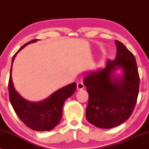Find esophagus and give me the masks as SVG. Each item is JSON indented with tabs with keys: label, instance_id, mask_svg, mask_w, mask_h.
Listing matches in <instances>:
<instances>
[{
	"label": "esophagus",
	"instance_id": "obj_1",
	"mask_svg": "<svg viewBox=\"0 0 149 149\" xmlns=\"http://www.w3.org/2000/svg\"><path fill=\"white\" fill-rule=\"evenodd\" d=\"M84 88V84L82 82H79L77 83V88H78V90H82Z\"/></svg>",
	"mask_w": 149,
	"mask_h": 149
}]
</instances>
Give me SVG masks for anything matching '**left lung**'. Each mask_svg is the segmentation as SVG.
<instances>
[{
  "mask_svg": "<svg viewBox=\"0 0 149 149\" xmlns=\"http://www.w3.org/2000/svg\"><path fill=\"white\" fill-rule=\"evenodd\" d=\"M116 55L104 68L88 73L84 85L88 93V121L99 128L110 129L130 118L136 106L140 78L136 58L121 42L115 41ZM120 69L122 73L116 75Z\"/></svg>",
  "mask_w": 149,
  "mask_h": 149,
  "instance_id": "8db88e82",
  "label": "left lung"
}]
</instances>
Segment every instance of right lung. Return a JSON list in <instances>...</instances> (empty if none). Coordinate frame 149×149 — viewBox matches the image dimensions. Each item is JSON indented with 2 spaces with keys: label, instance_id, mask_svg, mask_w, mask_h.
Returning <instances> with one entry per match:
<instances>
[{
  "label": "right lung",
  "instance_id": "add662e5",
  "mask_svg": "<svg viewBox=\"0 0 149 149\" xmlns=\"http://www.w3.org/2000/svg\"><path fill=\"white\" fill-rule=\"evenodd\" d=\"M37 41L38 39H34L26 43L13 55L10 70L9 93L10 102L19 119L31 130L44 132L52 130L60 123L63 115V104L65 100L74 93L76 83H72L58 89L47 98L38 102L26 100L19 94L15 90L11 76L13 61L22 49Z\"/></svg>",
  "mask_w": 149,
  "mask_h": 149
}]
</instances>
